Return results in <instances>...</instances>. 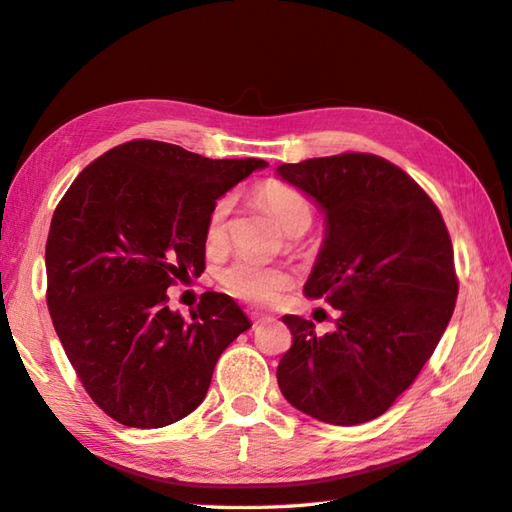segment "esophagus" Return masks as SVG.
<instances>
[{
	"mask_svg": "<svg viewBox=\"0 0 512 512\" xmlns=\"http://www.w3.org/2000/svg\"><path fill=\"white\" fill-rule=\"evenodd\" d=\"M251 320H253V326H259V324H266V322H270V318H268V316H261L259 311H251Z\"/></svg>",
	"mask_w": 512,
	"mask_h": 512,
	"instance_id": "1",
	"label": "esophagus"
}]
</instances>
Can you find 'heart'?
I'll use <instances>...</instances> for the list:
<instances>
[{"mask_svg": "<svg viewBox=\"0 0 512 512\" xmlns=\"http://www.w3.org/2000/svg\"><path fill=\"white\" fill-rule=\"evenodd\" d=\"M261 201L274 222L287 233L298 225H309L311 222V205L296 188L285 186V183H268L261 190ZM229 212V201H220L209 218V238H218L225 225V216ZM220 283L233 296H238L248 303H268L277 298L281 290H285L290 277L287 272L274 266L261 264L251 257H238L220 272Z\"/></svg>", "mask_w": 512, "mask_h": 512, "instance_id": "heart-1", "label": "heart"}]
</instances>
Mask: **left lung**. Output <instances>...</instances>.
<instances>
[{
    "mask_svg": "<svg viewBox=\"0 0 512 512\" xmlns=\"http://www.w3.org/2000/svg\"><path fill=\"white\" fill-rule=\"evenodd\" d=\"M277 175L324 212L305 296L342 311L324 337L311 320L283 316L292 348L277 368L279 389L320 422H370L411 387L452 318L448 229L430 196L383 157H311Z\"/></svg>",
    "mask_w": 512,
    "mask_h": 512,
    "instance_id": "8db88e82",
    "label": "left lung"
}]
</instances>
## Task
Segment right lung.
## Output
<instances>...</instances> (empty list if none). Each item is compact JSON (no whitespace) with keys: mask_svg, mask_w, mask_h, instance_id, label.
Here are the masks:
<instances>
[{"mask_svg":"<svg viewBox=\"0 0 512 512\" xmlns=\"http://www.w3.org/2000/svg\"><path fill=\"white\" fill-rule=\"evenodd\" d=\"M266 166L131 140L62 196L45 248L47 305L88 396L116 422L162 428L190 415L222 350L251 329L227 294L205 292L186 320L166 290L205 270L216 201Z\"/></svg>","mask_w":512,"mask_h":512,"instance_id":"add662e5","label":"right lung"}]
</instances>
